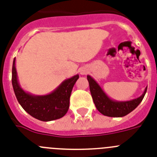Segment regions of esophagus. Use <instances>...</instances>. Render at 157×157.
<instances>
[{
  "mask_svg": "<svg viewBox=\"0 0 157 157\" xmlns=\"http://www.w3.org/2000/svg\"><path fill=\"white\" fill-rule=\"evenodd\" d=\"M87 71L88 70L86 69V68H81V69H80V74L84 75L87 73Z\"/></svg>",
  "mask_w": 157,
  "mask_h": 157,
  "instance_id": "1",
  "label": "esophagus"
}]
</instances>
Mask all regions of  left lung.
Masks as SVG:
<instances>
[{"label": "left lung", "instance_id": "8db88e82", "mask_svg": "<svg viewBox=\"0 0 157 157\" xmlns=\"http://www.w3.org/2000/svg\"><path fill=\"white\" fill-rule=\"evenodd\" d=\"M87 79L95 107L101 114L108 117H123L133 111L142 101L147 91L146 87L142 95L137 99L128 101H117L109 97L91 76L88 75Z\"/></svg>", "mask_w": 157, "mask_h": 157}]
</instances>
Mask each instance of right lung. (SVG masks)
<instances>
[{"instance_id":"obj_1","label":"right lung","mask_w":157,"mask_h":157,"mask_svg":"<svg viewBox=\"0 0 157 157\" xmlns=\"http://www.w3.org/2000/svg\"><path fill=\"white\" fill-rule=\"evenodd\" d=\"M15 64L16 58L13 60L12 83L16 99L24 111L36 119L43 122L62 118L69 110L71 92L78 80L79 75L65 80L58 88L47 95H35L25 92L21 88Z\"/></svg>"}]
</instances>
